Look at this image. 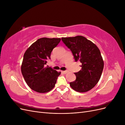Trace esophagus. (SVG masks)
Segmentation results:
<instances>
[{
	"label": "esophagus",
	"instance_id": "obj_1",
	"mask_svg": "<svg viewBox=\"0 0 125 125\" xmlns=\"http://www.w3.org/2000/svg\"><path fill=\"white\" fill-rule=\"evenodd\" d=\"M68 71H62V73H64V74H66V73H68Z\"/></svg>",
	"mask_w": 125,
	"mask_h": 125
}]
</instances>
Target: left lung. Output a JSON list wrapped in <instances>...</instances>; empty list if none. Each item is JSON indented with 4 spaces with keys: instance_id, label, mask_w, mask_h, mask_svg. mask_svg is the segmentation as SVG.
<instances>
[{
    "instance_id": "1",
    "label": "left lung",
    "mask_w": 125,
    "mask_h": 125,
    "mask_svg": "<svg viewBox=\"0 0 125 125\" xmlns=\"http://www.w3.org/2000/svg\"><path fill=\"white\" fill-rule=\"evenodd\" d=\"M62 40L72 52L75 62H80L81 69L74 73L76 79L70 83L71 88L86 92L100 80L104 68L100 51L95 44L82 36L62 37Z\"/></svg>"
}]
</instances>
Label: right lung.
Returning <instances> with one entry per match:
<instances>
[{"mask_svg":"<svg viewBox=\"0 0 125 125\" xmlns=\"http://www.w3.org/2000/svg\"><path fill=\"white\" fill-rule=\"evenodd\" d=\"M60 38L43 37L33 43L25 52L21 73L26 84L39 93H46L54 88L61 72L46 67L53 49L59 43Z\"/></svg>","mask_w":125,"mask_h":125,"instance_id":"add662e5","label":"right lung"}]
</instances>
